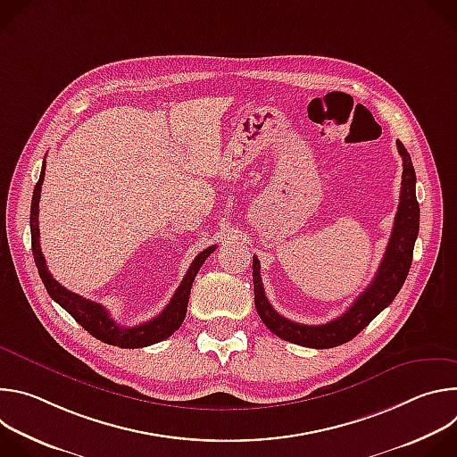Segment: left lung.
<instances>
[{"label": "left lung", "mask_w": 457, "mask_h": 457, "mask_svg": "<svg viewBox=\"0 0 457 457\" xmlns=\"http://www.w3.org/2000/svg\"><path fill=\"white\" fill-rule=\"evenodd\" d=\"M45 168H46V161H43V168H41V175L39 180L36 182L34 187V195H32V204H30V235H32V254L36 260L37 266V273L50 295V298L54 302H57L64 311H67L79 325L88 331L92 337H96L97 340L108 344V345H117L122 349H137V347H146L157 342H162L166 338H170V335L173 333V321H170L171 314L175 312V296L173 300L166 305V309L154 320L145 321L141 325H136V328H120V325L115 323V320H112L110 312L106 307H103L97 302H92L78 293H72L71 289H67L64 286H61L48 271L46 268V260L43 256L41 251V244H39V199H41V186H43V179H45ZM212 253V249L203 251V254H199L197 258L193 260V264L189 266L187 277H186V284L187 280L193 282L195 275L201 270L203 262L208 258V254ZM254 307L258 316L262 318V321L266 323V328L275 333L277 337H284L286 335V320L282 314H278L273 305L270 303L264 289H254ZM284 340V338H282Z\"/></svg>", "instance_id": "8db88e82"}]
</instances>
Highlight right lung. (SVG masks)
<instances>
[{
  "mask_svg": "<svg viewBox=\"0 0 457 457\" xmlns=\"http://www.w3.org/2000/svg\"><path fill=\"white\" fill-rule=\"evenodd\" d=\"M398 152L403 161L400 204L395 217L393 233H390L386 249L383 253L381 264L376 271L372 284L356 298V302L345 314L328 325H323V328H309V325H300L286 320V335L282 337L284 340L312 349H329L340 345L356 337L400 293L412 264L414 242L420 231V204L416 199V171L409 152L400 141ZM253 286L254 289H264L262 277H260V262L256 256L253 258ZM179 291L175 298H179Z\"/></svg>",
  "mask_w": 457,
  "mask_h": 457,
  "instance_id": "add662e5",
  "label": "right lung"
}]
</instances>
